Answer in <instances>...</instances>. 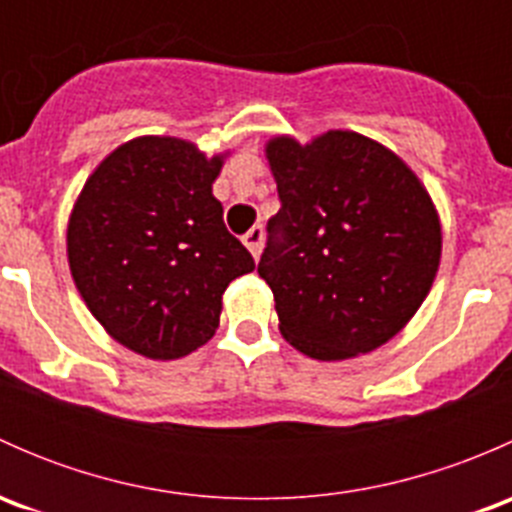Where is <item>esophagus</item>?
<instances>
[{
	"instance_id": "1",
	"label": "esophagus",
	"mask_w": 512,
	"mask_h": 512,
	"mask_svg": "<svg viewBox=\"0 0 512 512\" xmlns=\"http://www.w3.org/2000/svg\"><path fill=\"white\" fill-rule=\"evenodd\" d=\"M242 242H245L247 250L252 252V255H260L262 252V242H265V230H262V225H255L252 230H247L245 235H242Z\"/></svg>"
}]
</instances>
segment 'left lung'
I'll return each instance as SVG.
<instances>
[{
  "mask_svg": "<svg viewBox=\"0 0 512 512\" xmlns=\"http://www.w3.org/2000/svg\"><path fill=\"white\" fill-rule=\"evenodd\" d=\"M280 213L267 223L262 280L282 337L312 359L366 354L404 329L441 260V223L396 153L352 131L307 146L267 143Z\"/></svg>",
  "mask_w": 512,
  "mask_h": 512,
  "instance_id": "obj_1",
  "label": "left lung"
}]
</instances>
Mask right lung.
<instances>
[{"mask_svg":"<svg viewBox=\"0 0 512 512\" xmlns=\"http://www.w3.org/2000/svg\"><path fill=\"white\" fill-rule=\"evenodd\" d=\"M223 156L143 136L91 173L66 230L71 277L116 342L148 359H180L215 334L223 292L255 270L227 232L213 183Z\"/></svg>","mask_w":512,"mask_h":512,"instance_id":"1","label":"right lung"}]
</instances>
